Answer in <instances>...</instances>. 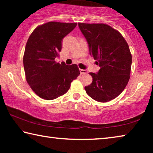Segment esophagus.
Returning <instances> with one entry per match:
<instances>
[{"mask_svg":"<svg viewBox=\"0 0 153 153\" xmlns=\"http://www.w3.org/2000/svg\"><path fill=\"white\" fill-rule=\"evenodd\" d=\"M79 72L81 74H87V71L86 70H84V69H79Z\"/></svg>","mask_w":153,"mask_h":153,"instance_id":"obj_1","label":"esophagus"}]
</instances>
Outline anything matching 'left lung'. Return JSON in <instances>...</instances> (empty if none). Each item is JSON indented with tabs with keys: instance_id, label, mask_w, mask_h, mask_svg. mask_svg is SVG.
I'll use <instances>...</instances> for the list:
<instances>
[{
	"instance_id": "1",
	"label": "left lung",
	"mask_w": 153,
	"mask_h": 153,
	"mask_svg": "<svg viewBox=\"0 0 153 153\" xmlns=\"http://www.w3.org/2000/svg\"><path fill=\"white\" fill-rule=\"evenodd\" d=\"M78 26L88 44L90 55L100 67L97 74L90 73L92 82L85 90L98 102L110 101L123 92L129 79L131 55L128 43L107 24L79 23Z\"/></svg>"
}]
</instances>
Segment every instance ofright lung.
<instances>
[{
	"instance_id": "obj_1",
	"label": "right lung",
	"mask_w": 153,
	"mask_h": 153,
	"mask_svg": "<svg viewBox=\"0 0 153 153\" xmlns=\"http://www.w3.org/2000/svg\"><path fill=\"white\" fill-rule=\"evenodd\" d=\"M76 25L51 22L36 27L28 38L23 59L25 77L33 91L43 99L53 100L65 94L80 74L77 65L55 61L63 38Z\"/></svg>"
}]
</instances>
